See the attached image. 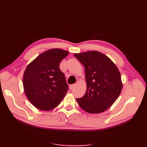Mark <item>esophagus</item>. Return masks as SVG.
Segmentation results:
<instances>
[{
	"label": "esophagus",
	"instance_id": "34e87169",
	"mask_svg": "<svg viewBox=\"0 0 147 147\" xmlns=\"http://www.w3.org/2000/svg\"><path fill=\"white\" fill-rule=\"evenodd\" d=\"M75 84H70V85H69V89H70V90H72V89L75 87Z\"/></svg>",
	"mask_w": 147,
	"mask_h": 147
}]
</instances>
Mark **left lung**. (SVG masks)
<instances>
[{"instance_id": "8db88e82", "label": "left lung", "mask_w": 147, "mask_h": 147, "mask_svg": "<svg viewBox=\"0 0 147 147\" xmlns=\"http://www.w3.org/2000/svg\"><path fill=\"white\" fill-rule=\"evenodd\" d=\"M74 56L85 69L87 84L85 94L77 99L80 107L90 113L104 112L113 105L122 90L118 69L107 56L96 51L76 53Z\"/></svg>"}]
</instances>
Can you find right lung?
<instances>
[{
	"label": "right lung",
	"mask_w": 147,
	"mask_h": 147,
	"mask_svg": "<svg viewBox=\"0 0 147 147\" xmlns=\"http://www.w3.org/2000/svg\"><path fill=\"white\" fill-rule=\"evenodd\" d=\"M69 55L61 49L42 53L26 68L23 86L28 99L39 110L48 111L58 105L69 90L61 61Z\"/></svg>",
	"instance_id": "right-lung-1"
}]
</instances>
